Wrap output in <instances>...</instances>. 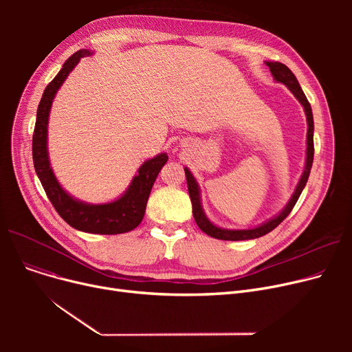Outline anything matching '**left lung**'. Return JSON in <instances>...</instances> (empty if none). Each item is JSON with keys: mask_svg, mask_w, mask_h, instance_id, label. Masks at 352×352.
Masks as SVG:
<instances>
[{"mask_svg": "<svg viewBox=\"0 0 352 352\" xmlns=\"http://www.w3.org/2000/svg\"><path fill=\"white\" fill-rule=\"evenodd\" d=\"M265 65H268L272 77L276 82L284 84L292 94L294 97L300 101V104L304 108V113L307 117V157H305V165H304V171L302 175L295 187L289 201L287 202V206L276 214L272 218H270L265 223L252 227V228H245V230H228V228H223L218 227L214 223H211L210 218L206 215L204 208H202L201 204V190L198 182L195 179V177L192 175V173L190 171V168H184L186 171V177H187V184H188V192H190V198H191V204H192V214H194V219L197 226L199 227L201 231H204L207 235L217 238V239H224V241H244V239H254V238H260L268 232H271L274 228L278 227L283 221L288 217V214L292 211L294 206L297 204V201L305 187V184L308 181L309 173H311V166H312V161H314V118H312V109L311 105L304 94V91L301 89V85L298 82V80L295 78V76L292 74V71L283 63H274V61H265Z\"/></svg>", "mask_w": 352, "mask_h": 352, "instance_id": "1", "label": "left lung"}]
</instances>
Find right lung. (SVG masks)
Returning a JSON list of instances; mask_svg holds the SVG:
<instances>
[{
  "label": "right lung",
  "instance_id": "right-lung-1",
  "mask_svg": "<svg viewBox=\"0 0 352 352\" xmlns=\"http://www.w3.org/2000/svg\"><path fill=\"white\" fill-rule=\"evenodd\" d=\"M91 50H80L64 63L60 72L44 89L43 98L36 109V120L32 135V160L34 168L38 175L44 191L51 204L57 210L60 217L82 232L114 235L133 231L140 226L144 218L146 201L151 188L165 162L168 161L166 153H161L142 162L137 174L129 182L128 188L114 201L104 204H89L68 194L55 177L48 155V120L52 101L57 91L76 68L82 57L92 55Z\"/></svg>",
  "mask_w": 352,
  "mask_h": 352
}]
</instances>
